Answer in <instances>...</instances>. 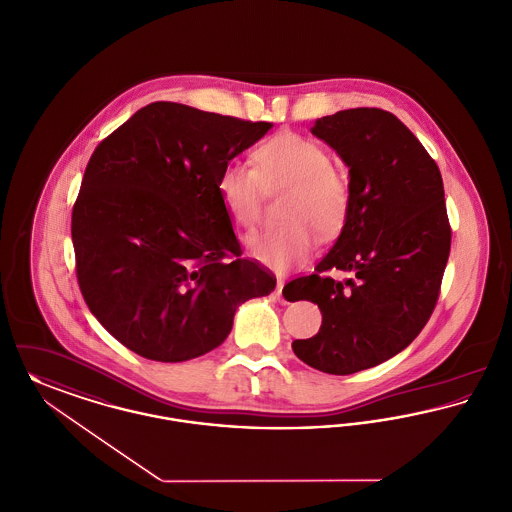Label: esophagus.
Segmentation results:
<instances>
[{
    "instance_id": "obj_1",
    "label": "esophagus",
    "mask_w": 512,
    "mask_h": 512,
    "mask_svg": "<svg viewBox=\"0 0 512 512\" xmlns=\"http://www.w3.org/2000/svg\"><path fill=\"white\" fill-rule=\"evenodd\" d=\"M282 288H284V282H282V280H278V282H276V290H274V294H276V300L286 305L288 301H286V298L282 296Z\"/></svg>"
}]
</instances>
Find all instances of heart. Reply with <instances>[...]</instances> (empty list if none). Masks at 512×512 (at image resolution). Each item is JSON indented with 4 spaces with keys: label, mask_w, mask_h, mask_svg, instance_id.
Instances as JSON below:
<instances>
[{
    "label": "heart",
    "mask_w": 512,
    "mask_h": 512,
    "mask_svg": "<svg viewBox=\"0 0 512 512\" xmlns=\"http://www.w3.org/2000/svg\"><path fill=\"white\" fill-rule=\"evenodd\" d=\"M255 168L238 160L222 166L216 191L230 218L251 228L261 212V183L288 187L282 199L284 224L245 240L247 253L259 265L286 272L301 265L317 243L340 232L352 203L348 178L331 164L327 149L298 133L282 131L253 152Z\"/></svg>",
    "instance_id": "obj_1"
}]
</instances>
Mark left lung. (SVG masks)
I'll list each match as a JSON object with an SVG mask.
<instances>
[{
  "label": "left lung",
  "mask_w": 512,
  "mask_h": 512,
  "mask_svg": "<svg viewBox=\"0 0 512 512\" xmlns=\"http://www.w3.org/2000/svg\"><path fill=\"white\" fill-rule=\"evenodd\" d=\"M311 133L350 168L352 203L338 240L315 272L288 282V301L323 313L321 329L294 340L303 363L331 375L375 367L402 352L429 321L451 251L445 189L414 133L379 108L342 110ZM352 271L338 283L324 272Z\"/></svg>",
  "instance_id": "8db88e82"
}]
</instances>
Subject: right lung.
<instances>
[{
	"mask_svg": "<svg viewBox=\"0 0 512 512\" xmlns=\"http://www.w3.org/2000/svg\"><path fill=\"white\" fill-rule=\"evenodd\" d=\"M271 127L152 102L92 152L71 216L77 280L131 352L199 358L226 340L243 301L274 290L271 271L241 259L216 191L222 166Z\"/></svg>",
	"mask_w": 512,
	"mask_h": 512,
	"instance_id": "add662e5",
	"label": "right lung"
}]
</instances>
